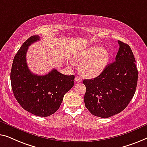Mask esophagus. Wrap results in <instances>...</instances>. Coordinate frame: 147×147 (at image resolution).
Listing matches in <instances>:
<instances>
[{"instance_id":"1","label":"esophagus","mask_w":147,"mask_h":147,"mask_svg":"<svg viewBox=\"0 0 147 147\" xmlns=\"http://www.w3.org/2000/svg\"><path fill=\"white\" fill-rule=\"evenodd\" d=\"M75 81H76V82H82V78H80V76H76V77H75Z\"/></svg>"}]
</instances>
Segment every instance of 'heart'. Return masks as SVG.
I'll return each instance as SVG.
<instances>
[{
    "label": "heart",
    "instance_id": "1",
    "mask_svg": "<svg viewBox=\"0 0 147 147\" xmlns=\"http://www.w3.org/2000/svg\"><path fill=\"white\" fill-rule=\"evenodd\" d=\"M110 53L106 49L94 46L84 49L73 58L70 64H80L79 71L82 75L88 78H94L98 76L108 65Z\"/></svg>",
    "mask_w": 147,
    "mask_h": 147
}]
</instances>
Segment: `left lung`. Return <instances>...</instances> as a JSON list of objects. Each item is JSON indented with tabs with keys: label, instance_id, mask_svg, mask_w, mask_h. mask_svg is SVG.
<instances>
[{
	"label": "left lung",
	"instance_id": "obj_1",
	"mask_svg": "<svg viewBox=\"0 0 147 147\" xmlns=\"http://www.w3.org/2000/svg\"><path fill=\"white\" fill-rule=\"evenodd\" d=\"M115 61L97 77L84 79L85 107L92 115L109 118L120 113L135 94L138 80L135 59L129 45L118 40Z\"/></svg>",
	"mask_w": 147,
	"mask_h": 147
}]
</instances>
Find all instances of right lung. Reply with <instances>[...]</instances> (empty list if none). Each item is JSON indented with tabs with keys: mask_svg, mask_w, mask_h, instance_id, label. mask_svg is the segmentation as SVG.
Returning <instances> with one entry per match:
<instances>
[{
	"mask_svg": "<svg viewBox=\"0 0 147 147\" xmlns=\"http://www.w3.org/2000/svg\"><path fill=\"white\" fill-rule=\"evenodd\" d=\"M40 40L30 36L16 54L11 72V81L16 100L24 110L38 117H49L59 109L65 95L74 86V75H65L53 69L45 75L32 73L26 63L28 47Z\"/></svg>",
	"mask_w": 147,
	"mask_h": 147,
	"instance_id": "1",
	"label": "right lung"
}]
</instances>
